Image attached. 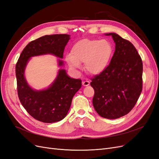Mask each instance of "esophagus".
<instances>
[{
	"instance_id": "34e87169",
	"label": "esophagus",
	"mask_w": 159,
	"mask_h": 159,
	"mask_svg": "<svg viewBox=\"0 0 159 159\" xmlns=\"http://www.w3.org/2000/svg\"><path fill=\"white\" fill-rule=\"evenodd\" d=\"M82 84H83L84 86H88L90 84V82L89 81H84L82 82Z\"/></svg>"
}]
</instances>
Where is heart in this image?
<instances>
[{
	"instance_id": "heart-1",
	"label": "heart",
	"mask_w": 159,
	"mask_h": 159,
	"mask_svg": "<svg viewBox=\"0 0 159 159\" xmlns=\"http://www.w3.org/2000/svg\"><path fill=\"white\" fill-rule=\"evenodd\" d=\"M113 54V47L107 40L81 39L71 47L70 55L66 56L70 68L76 70L84 63L85 69L92 75L103 72Z\"/></svg>"
}]
</instances>
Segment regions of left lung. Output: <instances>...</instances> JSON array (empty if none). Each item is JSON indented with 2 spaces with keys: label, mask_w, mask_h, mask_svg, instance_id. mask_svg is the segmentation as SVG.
Listing matches in <instances>:
<instances>
[{
  "label": "left lung",
  "mask_w": 159,
  "mask_h": 159,
  "mask_svg": "<svg viewBox=\"0 0 159 159\" xmlns=\"http://www.w3.org/2000/svg\"><path fill=\"white\" fill-rule=\"evenodd\" d=\"M114 54L105 70L90 83L94 89L93 105L103 118L115 119L129 113L142 91L143 62L134 46L116 33Z\"/></svg>",
  "instance_id": "1"
}]
</instances>
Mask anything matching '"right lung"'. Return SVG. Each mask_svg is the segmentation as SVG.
Returning <instances> with one entry per match:
<instances>
[{"label":"right lung","instance_id":"obj_1","mask_svg":"<svg viewBox=\"0 0 159 159\" xmlns=\"http://www.w3.org/2000/svg\"><path fill=\"white\" fill-rule=\"evenodd\" d=\"M70 39L68 34L46 35L30 42L23 50L16 65L17 90L22 106L32 117L43 123L60 121L68 114L71 101L81 88V80L71 78L66 70L60 69L47 88L33 89L25 77L26 66L32 57L51 54L58 59L57 66L64 65L63 54Z\"/></svg>","mask_w":159,"mask_h":159}]
</instances>
